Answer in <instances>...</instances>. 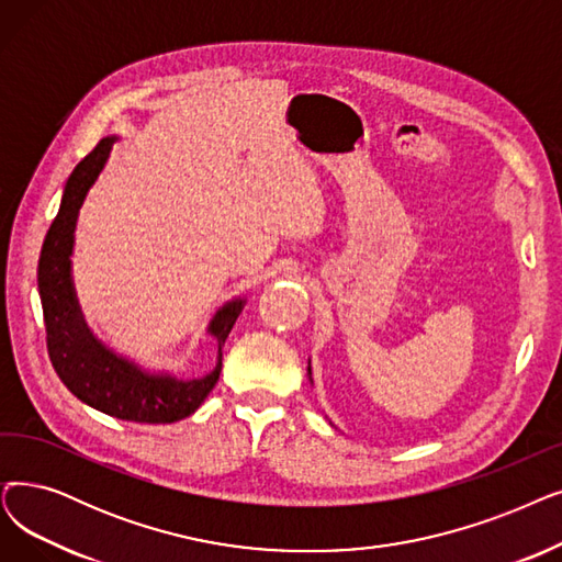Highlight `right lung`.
Segmentation results:
<instances>
[{
  "instance_id": "add662e5",
  "label": "right lung",
  "mask_w": 562,
  "mask_h": 562,
  "mask_svg": "<svg viewBox=\"0 0 562 562\" xmlns=\"http://www.w3.org/2000/svg\"><path fill=\"white\" fill-rule=\"evenodd\" d=\"M116 137H103L66 181L59 213L45 234L38 259V294L43 303L45 341L53 368L72 395L112 418L165 425L188 418L200 408L223 370V345L234 328L243 301L215 312L209 333L217 339L215 370L204 376H177L142 370L95 339L80 314L70 282L72 234L87 190L101 175Z\"/></svg>"
}]
</instances>
